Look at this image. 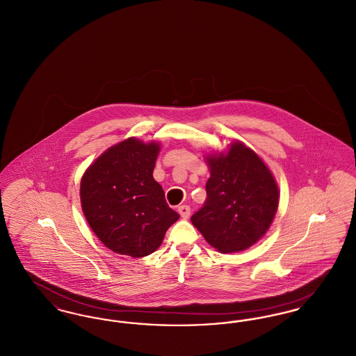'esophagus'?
I'll return each mask as SVG.
<instances>
[{"label":"esophagus","mask_w":356,"mask_h":356,"mask_svg":"<svg viewBox=\"0 0 356 356\" xmlns=\"http://www.w3.org/2000/svg\"><path fill=\"white\" fill-rule=\"evenodd\" d=\"M177 211H179V213H180V216H181L183 219H188L189 215H191V208H189L188 205H180V207L177 208Z\"/></svg>","instance_id":"obj_1"}]
</instances>
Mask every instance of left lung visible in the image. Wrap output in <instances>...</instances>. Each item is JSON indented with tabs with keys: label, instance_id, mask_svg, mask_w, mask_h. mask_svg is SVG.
Returning a JSON list of instances; mask_svg holds the SVG:
<instances>
[{
	"label": "left lung",
	"instance_id": "obj_1",
	"mask_svg": "<svg viewBox=\"0 0 356 356\" xmlns=\"http://www.w3.org/2000/svg\"><path fill=\"white\" fill-rule=\"evenodd\" d=\"M207 200L192 218L205 241L221 254L252 247L270 229L280 191L263 159L235 140L225 152L207 153Z\"/></svg>",
	"mask_w": 356,
	"mask_h": 356
}]
</instances>
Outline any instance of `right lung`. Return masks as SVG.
<instances>
[{"instance_id":"add662e5","label":"right lung","mask_w":356,"mask_h":356,"mask_svg":"<svg viewBox=\"0 0 356 356\" xmlns=\"http://www.w3.org/2000/svg\"><path fill=\"white\" fill-rule=\"evenodd\" d=\"M160 149L157 141L128 137L102 153L81 177L85 219L102 244L116 254H152L180 218L153 179Z\"/></svg>"}]
</instances>
